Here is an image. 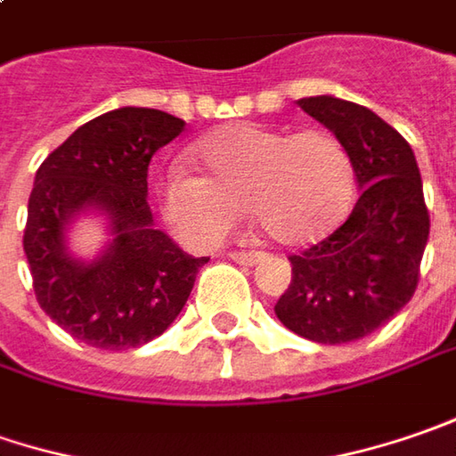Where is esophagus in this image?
Instances as JSON below:
<instances>
[{"instance_id": "obj_1", "label": "esophagus", "mask_w": 456, "mask_h": 456, "mask_svg": "<svg viewBox=\"0 0 456 456\" xmlns=\"http://www.w3.org/2000/svg\"><path fill=\"white\" fill-rule=\"evenodd\" d=\"M260 257H263L260 252H232V260H234V263H240V265H248V267L257 265V263H260Z\"/></svg>"}]
</instances>
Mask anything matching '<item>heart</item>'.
Listing matches in <instances>:
<instances>
[{"mask_svg":"<svg viewBox=\"0 0 456 456\" xmlns=\"http://www.w3.org/2000/svg\"><path fill=\"white\" fill-rule=\"evenodd\" d=\"M189 160L199 175L166 173L158 207L196 248L219 245L245 207L273 245L308 248L345 222L354 199L349 150L324 129L227 125L201 137Z\"/></svg>","mask_w":456,"mask_h":456,"instance_id":"b5f03b06","label":"heart"}]
</instances>
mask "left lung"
Instances as JSON below:
<instances>
[{
	"instance_id": "1",
	"label": "left lung",
	"mask_w": 456,
	"mask_h": 456,
	"mask_svg": "<svg viewBox=\"0 0 456 456\" xmlns=\"http://www.w3.org/2000/svg\"><path fill=\"white\" fill-rule=\"evenodd\" d=\"M298 107L349 150L360 199L324 242L288 257L290 286L275 316L319 345L362 339L406 306L428 242L421 173L406 140L375 111L337 96H306Z\"/></svg>"
}]
</instances>
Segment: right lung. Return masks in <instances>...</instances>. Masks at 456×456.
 I'll use <instances>...</instances> for the list:
<instances>
[{"instance_id": "right-lung-1", "label": "right lung", "mask_w": 456, "mask_h": 456, "mask_svg": "<svg viewBox=\"0 0 456 456\" xmlns=\"http://www.w3.org/2000/svg\"><path fill=\"white\" fill-rule=\"evenodd\" d=\"M186 127L148 107H119L81 125L35 173L25 255L40 308L96 349H132L160 337L186 306L199 267L148 204L152 155ZM102 216L108 245L91 261L68 248L81 216Z\"/></svg>"}]
</instances>
